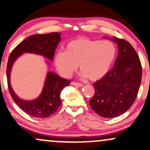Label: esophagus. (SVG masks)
<instances>
[{
  "label": "esophagus",
  "instance_id": "34e87169",
  "mask_svg": "<svg viewBox=\"0 0 150 150\" xmlns=\"http://www.w3.org/2000/svg\"><path fill=\"white\" fill-rule=\"evenodd\" d=\"M71 84L73 86H82L83 84H81V83H77V82H72Z\"/></svg>",
  "mask_w": 150,
  "mask_h": 150
}]
</instances>
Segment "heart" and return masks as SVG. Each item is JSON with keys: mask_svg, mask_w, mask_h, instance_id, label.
Listing matches in <instances>:
<instances>
[{"mask_svg": "<svg viewBox=\"0 0 150 150\" xmlns=\"http://www.w3.org/2000/svg\"><path fill=\"white\" fill-rule=\"evenodd\" d=\"M116 55V47L111 41L80 38L68 42L65 52H58L54 64L64 77L71 76L79 65L81 76L98 81L110 70Z\"/></svg>", "mask_w": 150, "mask_h": 150, "instance_id": "obj_1", "label": "heart"}]
</instances>
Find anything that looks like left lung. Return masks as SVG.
I'll use <instances>...</instances> for the list:
<instances>
[{
    "instance_id": "obj_1",
    "label": "left lung",
    "mask_w": 150,
    "mask_h": 150,
    "mask_svg": "<svg viewBox=\"0 0 150 150\" xmlns=\"http://www.w3.org/2000/svg\"><path fill=\"white\" fill-rule=\"evenodd\" d=\"M110 39L117 43L119 50L114 68L103 78L93 83L95 94L89 100L93 110L105 118L120 116L131 107L142 78L140 59L132 45L116 37Z\"/></svg>"
}]
</instances>
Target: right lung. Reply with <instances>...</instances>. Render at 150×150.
<instances>
[{"label":"right lung","mask_w":150,"mask_h":150,"mask_svg":"<svg viewBox=\"0 0 150 150\" xmlns=\"http://www.w3.org/2000/svg\"><path fill=\"white\" fill-rule=\"evenodd\" d=\"M61 40L60 33L35 34L27 38L12 50L9 57L7 66V80L8 89L12 99L23 112L37 118H47L57 110L61 103L60 94L65 86L70 82L52 71L47 73L42 92L33 100L21 99L14 92L10 84V74L15 61L23 53L41 55L53 61L56 48ZM50 64V61H46Z\"/></svg>","instance_id":"right-lung-1"}]
</instances>
